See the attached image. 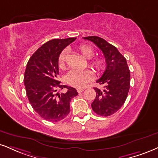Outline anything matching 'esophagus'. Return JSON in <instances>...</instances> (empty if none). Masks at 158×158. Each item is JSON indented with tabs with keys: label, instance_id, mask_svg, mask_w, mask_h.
Masks as SVG:
<instances>
[{
	"label": "esophagus",
	"instance_id": "1",
	"mask_svg": "<svg viewBox=\"0 0 158 158\" xmlns=\"http://www.w3.org/2000/svg\"><path fill=\"white\" fill-rule=\"evenodd\" d=\"M84 89H83V88H80V89H77V92H78V93H81V92H83V91H84Z\"/></svg>",
	"mask_w": 158,
	"mask_h": 158
}]
</instances>
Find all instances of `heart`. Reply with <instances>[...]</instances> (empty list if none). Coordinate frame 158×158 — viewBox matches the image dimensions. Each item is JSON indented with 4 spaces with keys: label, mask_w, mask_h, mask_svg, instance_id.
I'll return each instance as SVG.
<instances>
[{
    "label": "heart",
    "mask_w": 158,
    "mask_h": 158,
    "mask_svg": "<svg viewBox=\"0 0 158 158\" xmlns=\"http://www.w3.org/2000/svg\"><path fill=\"white\" fill-rule=\"evenodd\" d=\"M77 50L87 59L94 57V50L88 44H81ZM67 50H64L61 52L58 57V67L61 69L65 68L66 58L67 56ZM89 65L97 73H100L106 67V60L102 57H97L89 61ZM92 77V72L89 69L78 70L72 69L66 76V81L68 84L75 88H83Z\"/></svg>",
    "instance_id": "1"
}]
</instances>
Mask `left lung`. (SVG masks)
Returning <instances> with one entry per match:
<instances>
[{
  "label": "left lung",
  "mask_w": 158,
  "mask_h": 158,
  "mask_svg": "<svg viewBox=\"0 0 158 158\" xmlns=\"http://www.w3.org/2000/svg\"><path fill=\"white\" fill-rule=\"evenodd\" d=\"M94 42L102 50L106 58V69L97 83L104 85V89L94 88L96 98L91 108L97 115L108 116L118 111L124 105L130 84V73L126 58L117 48L98 36L83 37Z\"/></svg>",
  "instance_id": "8db88e82"
}]
</instances>
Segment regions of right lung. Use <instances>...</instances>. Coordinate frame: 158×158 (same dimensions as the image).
Here are the masks:
<instances>
[{"label":"right lung","mask_w":158,"mask_h":158,"mask_svg":"<svg viewBox=\"0 0 158 158\" xmlns=\"http://www.w3.org/2000/svg\"><path fill=\"white\" fill-rule=\"evenodd\" d=\"M75 40L48 41L33 54L27 64L24 84L29 102L35 111L47 121L58 122L67 117L70 111V101L78 94L75 89L61 85L56 80L60 53ZM58 88H67L68 91L56 94Z\"/></svg>","instance_id":"add662e5"}]
</instances>
